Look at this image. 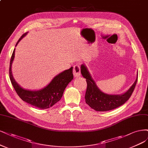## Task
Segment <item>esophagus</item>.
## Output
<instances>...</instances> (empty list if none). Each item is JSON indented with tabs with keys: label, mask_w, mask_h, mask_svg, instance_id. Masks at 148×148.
I'll use <instances>...</instances> for the list:
<instances>
[{
	"label": "esophagus",
	"mask_w": 148,
	"mask_h": 148,
	"mask_svg": "<svg viewBox=\"0 0 148 148\" xmlns=\"http://www.w3.org/2000/svg\"><path fill=\"white\" fill-rule=\"evenodd\" d=\"M73 73L75 77H78L80 76V66L79 65H75L73 69Z\"/></svg>",
	"instance_id": "esophagus-1"
}]
</instances>
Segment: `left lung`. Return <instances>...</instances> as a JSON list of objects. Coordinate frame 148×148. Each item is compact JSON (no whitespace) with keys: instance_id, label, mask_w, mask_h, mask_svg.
Instances as JSON below:
<instances>
[{"instance_id":"left-lung-1","label":"left lung","mask_w":148,"mask_h":148,"mask_svg":"<svg viewBox=\"0 0 148 148\" xmlns=\"http://www.w3.org/2000/svg\"><path fill=\"white\" fill-rule=\"evenodd\" d=\"M81 72L87 82V89L85 94L86 103L90 108L98 111H110L124 104L133 93L138 80L137 75L134 83L124 94L108 95L102 92L97 88L87 68L83 64L81 66Z\"/></svg>"}]
</instances>
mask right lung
I'll return each mask as SVG.
<instances>
[{
    "instance_id": "1",
    "label": "right lung",
    "mask_w": 148,
    "mask_h": 148,
    "mask_svg": "<svg viewBox=\"0 0 148 148\" xmlns=\"http://www.w3.org/2000/svg\"><path fill=\"white\" fill-rule=\"evenodd\" d=\"M26 34L27 33H25L20 37L16 46ZM14 51L10 59L9 75L11 83L18 96L25 102L40 109L49 108L56 103L62 97L64 91L68 84L73 78V67L66 70L56 76L47 86L41 90L37 91L25 90L15 81L12 75L11 69L14 58Z\"/></svg>"
}]
</instances>
